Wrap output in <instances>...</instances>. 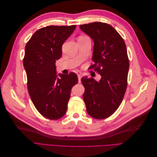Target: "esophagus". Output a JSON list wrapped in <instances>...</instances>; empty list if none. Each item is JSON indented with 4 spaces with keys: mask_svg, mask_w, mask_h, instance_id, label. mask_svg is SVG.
I'll return each mask as SVG.
<instances>
[{
    "mask_svg": "<svg viewBox=\"0 0 157 157\" xmlns=\"http://www.w3.org/2000/svg\"><path fill=\"white\" fill-rule=\"evenodd\" d=\"M82 75L81 74H78V82L80 83V82H81V78H82Z\"/></svg>",
    "mask_w": 157,
    "mask_h": 157,
    "instance_id": "1",
    "label": "esophagus"
}]
</instances>
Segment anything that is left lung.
Returning <instances> with one entry per match:
<instances>
[{"label":"left lung","instance_id":"1","mask_svg":"<svg viewBox=\"0 0 157 157\" xmlns=\"http://www.w3.org/2000/svg\"><path fill=\"white\" fill-rule=\"evenodd\" d=\"M94 41L92 60L101 75L97 81L82 77L85 91L83 99L88 115L96 119L110 117L119 107L127 87L129 70L125 42L114 28L101 22L80 25Z\"/></svg>","mask_w":157,"mask_h":157}]
</instances>
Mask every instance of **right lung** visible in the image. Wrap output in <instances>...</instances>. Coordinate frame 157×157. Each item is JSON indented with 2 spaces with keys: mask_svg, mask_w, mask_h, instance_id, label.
<instances>
[{
  "mask_svg": "<svg viewBox=\"0 0 157 157\" xmlns=\"http://www.w3.org/2000/svg\"><path fill=\"white\" fill-rule=\"evenodd\" d=\"M76 27L41 28L25 46L23 66L28 92L37 111L50 120L59 119L65 115L71 88L78 81L75 73L57 75L56 67V61L62 55L63 44Z\"/></svg>",
  "mask_w": 157,
  "mask_h": 157,
  "instance_id": "obj_1",
  "label": "right lung"
}]
</instances>
